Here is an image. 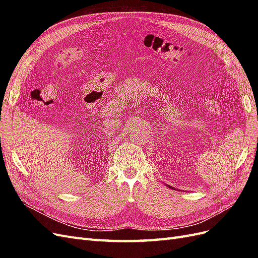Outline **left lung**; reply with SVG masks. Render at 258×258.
<instances>
[{
    "instance_id": "8db88e82",
    "label": "left lung",
    "mask_w": 258,
    "mask_h": 258,
    "mask_svg": "<svg viewBox=\"0 0 258 258\" xmlns=\"http://www.w3.org/2000/svg\"><path fill=\"white\" fill-rule=\"evenodd\" d=\"M167 186L169 187V188H172V189H175V188H174V187H172V186H170V185H167Z\"/></svg>"
}]
</instances>
